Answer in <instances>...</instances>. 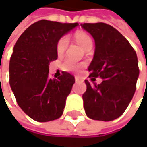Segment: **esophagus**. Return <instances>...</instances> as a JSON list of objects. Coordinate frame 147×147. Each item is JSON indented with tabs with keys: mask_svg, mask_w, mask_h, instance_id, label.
I'll return each mask as SVG.
<instances>
[{
	"mask_svg": "<svg viewBox=\"0 0 147 147\" xmlns=\"http://www.w3.org/2000/svg\"><path fill=\"white\" fill-rule=\"evenodd\" d=\"M75 80H76V82H82V80L79 76H75Z\"/></svg>",
	"mask_w": 147,
	"mask_h": 147,
	"instance_id": "34e87169",
	"label": "esophagus"
}]
</instances>
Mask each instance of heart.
<instances>
[{"label": "heart", "instance_id": "1", "mask_svg": "<svg viewBox=\"0 0 147 147\" xmlns=\"http://www.w3.org/2000/svg\"><path fill=\"white\" fill-rule=\"evenodd\" d=\"M74 38H75L76 42L78 43V45L85 51L91 49L93 47L92 38L85 32H82V31L76 32L74 36ZM68 43H69V41L66 36H63L59 40V42H57V46H56V51L59 55H62L65 53V51L66 50V48L68 47ZM82 64L73 62L71 59H65L62 65V68L65 71H71V72L78 71L82 68Z\"/></svg>", "mask_w": 147, "mask_h": 147}]
</instances>
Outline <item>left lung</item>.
I'll list each match as a JSON object with an SVG mask.
<instances>
[{
  "label": "left lung",
  "instance_id": "8db88e82",
  "mask_svg": "<svg viewBox=\"0 0 147 147\" xmlns=\"http://www.w3.org/2000/svg\"><path fill=\"white\" fill-rule=\"evenodd\" d=\"M94 38L95 50L89 65L87 90L82 94L86 115L94 120L112 121L119 117L132 100L139 77L138 59L128 40L114 27L105 23L82 24ZM102 82L97 85L94 77Z\"/></svg>",
  "mask_w": 147,
  "mask_h": 147
}]
</instances>
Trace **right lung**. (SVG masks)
Returning a JSON list of instances; mask_svg holds the SVG:
<instances>
[{"mask_svg": "<svg viewBox=\"0 0 147 147\" xmlns=\"http://www.w3.org/2000/svg\"><path fill=\"white\" fill-rule=\"evenodd\" d=\"M39 20L18 39L9 63L10 87L19 107L33 120L49 122L59 118L75 82L63 71L57 79L49 76V62L58 59L59 40L78 26Z\"/></svg>", "mask_w": 147, "mask_h": 147, "instance_id": "right-lung-1", "label": "right lung"}]
</instances>
